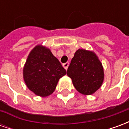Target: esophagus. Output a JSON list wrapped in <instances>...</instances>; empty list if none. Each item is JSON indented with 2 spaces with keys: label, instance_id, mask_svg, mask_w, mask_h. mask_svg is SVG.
<instances>
[{
  "label": "esophagus",
  "instance_id": "esophagus-1",
  "mask_svg": "<svg viewBox=\"0 0 129 129\" xmlns=\"http://www.w3.org/2000/svg\"><path fill=\"white\" fill-rule=\"evenodd\" d=\"M68 66H69V63L68 62H66V63H65L63 64V66L64 67V68L66 70H67L68 69Z\"/></svg>",
  "mask_w": 129,
  "mask_h": 129
}]
</instances>
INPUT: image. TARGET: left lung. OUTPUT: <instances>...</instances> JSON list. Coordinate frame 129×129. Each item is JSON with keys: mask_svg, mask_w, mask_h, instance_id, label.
I'll return each mask as SVG.
<instances>
[{"mask_svg": "<svg viewBox=\"0 0 129 129\" xmlns=\"http://www.w3.org/2000/svg\"><path fill=\"white\" fill-rule=\"evenodd\" d=\"M76 90L90 95L99 89L104 80L102 65L94 52L79 49L76 51L67 70Z\"/></svg>", "mask_w": 129, "mask_h": 129, "instance_id": "left-lung-1", "label": "left lung"}]
</instances>
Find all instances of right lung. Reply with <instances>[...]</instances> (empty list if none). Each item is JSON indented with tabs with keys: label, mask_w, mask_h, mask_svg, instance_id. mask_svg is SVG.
<instances>
[{
	"label": "right lung",
	"mask_w": 129,
	"mask_h": 129,
	"mask_svg": "<svg viewBox=\"0 0 129 129\" xmlns=\"http://www.w3.org/2000/svg\"><path fill=\"white\" fill-rule=\"evenodd\" d=\"M66 71L48 48L37 45L32 50L23 68L27 86L35 95L47 97L56 88Z\"/></svg>",
	"instance_id": "1"
}]
</instances>
